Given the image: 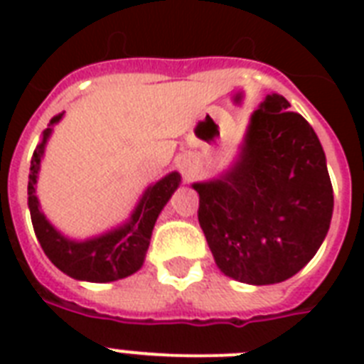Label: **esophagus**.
Returning a JSON list of instances; mask_svg holds the SVG:
<instances>
[{
  "label": "esophagus",
  "instance_id": "1",
  "mask_svg": "<svg viewBox=\"0 0 364 364\" xmlns=\"http://www.w3.org/2000/svg\"><path fill=\"white\" fill-rule=\"evenodd\" d=\"M181 171L185 173V177H193L196 173V164H194L193 160H187V162L181 164Z\"/></svg>",
  "mask_w": 364,
  "mask_h": 364
}]
</instances>
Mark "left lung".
I'll return each instance as SVG.
<instances>
[{
	"mask_svg": "<svg viewBox=\"0 0 364 364\" xmlns=\"http://www.w3.org/2000/svg\"><path fill=\"white\" fill-rule=\"evenodd\" d=\"M289 107L282 94H266L228 168L191 185L217 268L247 285L282 283L302 270L333 219L321 141Z\"/></svg>",
	"mask_w": 364,
	"mask_h": 364,
	"instance_id": "8db88e82",
	"label": "left lung"
}]
</instances>
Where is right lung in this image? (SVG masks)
I'll return each mask as SVG.
<instances>
[{"label": "right lung", "instance_id": "1", "mask_svg": "<svg viewBox=\"0 0 364 364\" xmlns=\"http://www.w3.org/2000/svg\"><path fill=\"white\" fill-rule=\"evenodd\" d=\"M62 119L64 113H58L50 119L31 156L28 176V208L36 236L48 260L58 270L64 272L65 276L90 283L124 279L136 274L145 262L154 223L159 219L160 211L164 210V205L170 202L171 194L181 185V173L170 171L160 177L159 181L151 183L143 191L128 219L121 225L88 238H70L48 221L37 198V179L41 171L45 149L53 136L54 124H58Z\"/></svg>", "mask_w": 364, "mask_h": 364}]
</instances>
